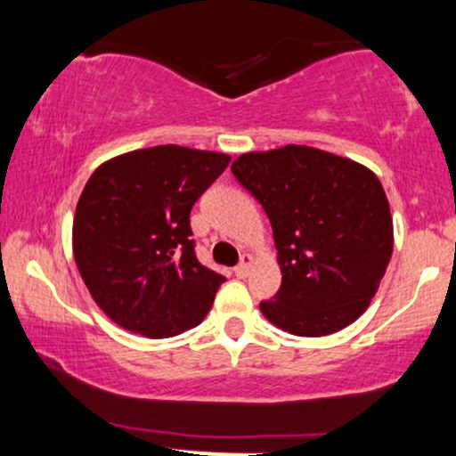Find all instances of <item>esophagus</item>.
I'll list each match as a JSON object with an SVG mask.
<instances>
[{
    "mask_svg": "<svg viewBox=\"0 0 456 456\" xmlns=\"http://www.w3.org/2000/svg\"><path fill=\"white\" fill-rule=\"evenodd\" d=\"M250 265H253V257H250V255H242V261L233 268L235 276H238V279H244V276L250 272Z\"/></svg>",
    "mask_w": 456,
    "mask_h": 456,
    "instance_id": "34e87169",
    "label": "esophagus"
}]
</instances>
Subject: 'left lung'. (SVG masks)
I'll return each mask as SVG.
<instances>
[{
	"instance_id": "8db88e82",
	"label": "left lung",
	"mask_w": 456,
	"mask_h": 456,
	"mask_svg": "<svg viewBox=\"0 0 456 456\" xmlns=\"http://www.w3.org/2000/svg\"><path fill=\"white\" fill-rule=\"evenodd\" d=\"M232 171L268 214L279 250L282 281L261 313L297 337H326L355 322L392 255L378 175L305 145L242 154Z\"/></svg>"
}]
</instances>
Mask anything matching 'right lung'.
<instances>
[{"instance_id":"obj_1","label":"right lung","mask_w":456,"mask_h":456,"mask_svg":"<svg viewBox=\"0 0 456 456\" xmlns=\"http://www.w3.org/2000/svg\"><path fill=\"white\" fill-rule=\"evenodd\" d=\"M218 151L156 145L104 162L77 203L81 279L118 326L165 338L197 326L224 276L195 253L191 210L227 169Z\"/></svg>"}]
</instances>
